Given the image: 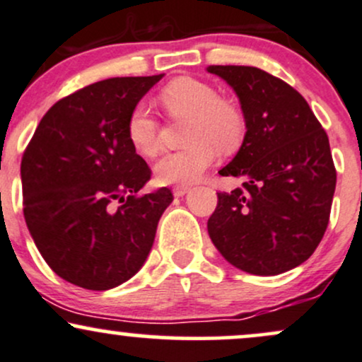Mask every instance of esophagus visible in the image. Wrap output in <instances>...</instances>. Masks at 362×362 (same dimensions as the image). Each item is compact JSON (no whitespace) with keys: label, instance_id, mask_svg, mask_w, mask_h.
<instances>
[{"label":"esophagus","instance_id":"obj_1","mask_svg":"<svg viewBox=\"0 0 362 362\" xmlns=\"http://www.w3.org/2000/svg\"><path fill=\"white\" fill-rule=\"evenodd\" d=\"M188 191H189V186L177 185V186H174V188H173V194H174V197L180 198V197H185V194L188 193Z\"/></svg>","mask_w":362,"mask_h":362}]
</instances>
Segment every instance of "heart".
Listing matches in <instances>:
<instances>
[{"instance_id": "b5f03b06", "label": "heart", "mask_w": 362, "mask_h": 362, "mask_svg": "<svg viewBox=\"0 0 362 362\" xmlns=\"http://www.w3.org/2000/svg\"><path fill=\"white\" fill-rule=\"evenodd\" d=\"M160 101L171 117H189L186 144L156 163V177L164 185H189L218 159L232 152L245 135V117L233 101L220 98L218 89L194 78H180L160 91ZM127 139L142 156L159 148V120L146 103L134 106L127 120Z\"/></svg>"}]
</instances>
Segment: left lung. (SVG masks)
I'll return each mask as SVG.
<instances>
[{"label": "left lung", "mask_w": 362, "mask_h": 362, "mask_svg": "<svg viewBox=\"0 0 362 362\" xmlns=\"http://www.w3.org/2000/svg\"><path fill=\"white\" fill-rule=\"evenodd\" d=\"M239 96L244 142L220 169L242 188L218 193L208 233L245 273L274 276L312 256L327 230L335 191L329 137L303 96L250 66H210Z\"/></svg>", "instance_id": "obj_1"}]
</instances>
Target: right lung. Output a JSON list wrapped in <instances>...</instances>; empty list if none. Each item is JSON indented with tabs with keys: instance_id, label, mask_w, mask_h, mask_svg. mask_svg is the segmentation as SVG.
Instances as JSON below:
<instances>
[{
	"instance_id": "add662e5",
	"label": "right lung",
	"mask_w": 362,
	"mask_h": 362,
	"mask_svg": "<svg viewBox=\"0 0 362 362\" xmlns=\"http://www.w3.org/2000/svg\"><path fill=\"white\" fill-rule=\"evenodd\" d=\"M164 74L98 81L44 115L21 157L25 222L55 274L105 291L151 252L171 189L139 194L151 168L127 139L134 106Z\"/></svg>"
}]
</instances>
